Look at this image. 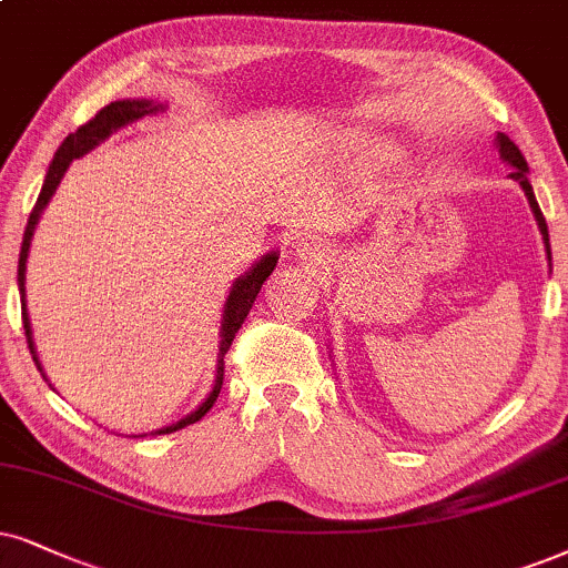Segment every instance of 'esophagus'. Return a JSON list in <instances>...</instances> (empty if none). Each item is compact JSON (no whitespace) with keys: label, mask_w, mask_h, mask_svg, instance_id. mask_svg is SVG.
<instances>
[{"label":"esophagus","mask_w":568,"mask_h":568,"mask_svg":"<svg viewBox=\"0 0 568 568\" xmlns=\"http://www.w3.org/2000/svg\"><path fill=\"white\" fill-rule=\"evenodd\" d=\"M296 251H298L301 256H306V260H312V256H317V260H320V248H317V243H314L312 239H301L296 243Z\"/></svg>","instance_id":"1"}]
</instances>
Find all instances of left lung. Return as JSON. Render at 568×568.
Returning <instances> with one entry per match:
<instances>
[{
	"label": "left lung",
	"instance_id": "8db88e82",
	"mask_svg": "<svg viewBox=\"0 0 568 568\" xmlns=\"http://www.w3.org/2000/svg\"><path fill=\"white\" fill-rule=\"evenodd\" d=\"M498 152H500V156H504V160H506L508 164H511V168H514V170H511V178H514V181H519V185L524 189V193H527L529 206H532L537 225H540V233H542L545 248H548V260H550L548 225H545V217H542V212H540V204H537V199H535L532 185H529V181H527V172H529V168H527V160H524L521 152H519V146H516V143H514L511 139H508L506 133H498Z\"/></svg>",
	"mask_w": 568,
	"mask_h": 568
}]
</instances>
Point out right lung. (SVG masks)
<instances>
[{
    "mask_svg": "<svg viewBox=\"0 0 568 568\" xmlns=\"http://www.w3.org/2000/svg\"><path fill=\"white\" fill-rule=\"evenodd\" d=\"M156 110H162V104L149 102V99H123V102H112V104L102 106V110L93 114L89 123H83L75 133H70L68 139L62 141V146L57 149L52 164H49L44 189H41L39 201H36L31 217H28V225H26V233H23V246H20V260H18V285H20V293H23V298H20V301H23V327H26V337H28V348H31L36 364H39V358H36L33 341H31V322H28V314H26V260H28V248H31V239H33V231H36V222H39V214L49 204V199H52V193L57 191V185H60L64 170L70 168V162L78 160V156H83L85 152H91L97 143H102L106 135L118 131V128L133 123V120H141L143 114H152ZM275 264H277V254H267L262 262L254 264V270L235 280L231 296H227V301H225V314H222L217 379H214L210 398H206L204 404L196 408V412L178 422V425L160 429V435L175 433V429H183L185 425H193V422H199L201 416H204L214 406V400H217V396H220L222 379H225V354L231 351V343H233L235 333L241 329L243 320L248 317L251 306H254V301H256V296H260L264 280L270 277V272L275 270Z\"/></svg>",
    "mask_w": 568,
    "mask_h": 568,
    "instance_id": "obj_1",
    "label": "right lung"
}]
</instances>
